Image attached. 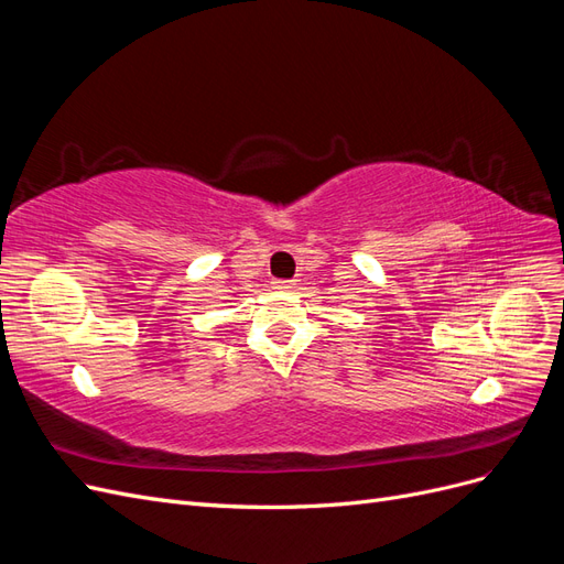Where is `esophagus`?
I'll return each mask as SVG.
<instances>
[{"instance_id":"1","label":"esophagus","mask_w":564,"mask_h":564,"mask_svg":"<svg viewBox=\"0 0 564 564\" xmlns=\"http://www.w3.org/2000/svg\"><path fill=\"white\" fill-rule=\"evenodd\" d=\"M272 284H275V289H280V292H292V289H294V282H289V280H278Z\"/></svg>"}]
</instances>
